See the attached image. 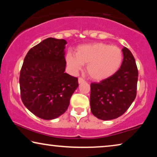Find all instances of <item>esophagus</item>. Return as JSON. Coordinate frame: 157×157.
<instances>
[{
	"label": "esophagus",
	"mask_w": 157,
	"mask_h": 157,
	"mask_svg": "<svg viewBox=\"0 0 157 157\" xmlns=\"http://www.w3.org/2000/svg\"><path fill=\"white\" fill-rule=\"evenodd\" d=\"M78 83H83V82H85V80L83 78H81V77H79L78 78Z\"/></svg>",
	"instance_id": "34e87169"
}]
</instances>
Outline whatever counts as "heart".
Instances as JSON below:
<instances>
[{
  "label": "heart",
  "mask_w": 157,
  "mask_h": 157,
  "mask_svg": "<svg viewBox=\"0 0 157 157\" xmlns=\"http://www.w3.org/2000/svg\"><path fill=\"white\" fill-rule=\"evenodd\" d=\"M66 63L73 72H77L87 64L86 71L92 79L101 81L112 76L123 62V53L119 47L103 43L79 46L76 54L66 55Z\"/></svg>",
  "instance_id": "heart-1"
}]
</instances>
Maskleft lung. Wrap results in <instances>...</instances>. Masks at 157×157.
Listing matches in <instances>:
<instances>
[{"mask_svg": "<svg viewBox=\"0 0 157 157\" xmlns=\"http://www.w3.org/2000/svg\"><path fill=\"white\" fill-rule=\"evenodd\" d=\"M123 62L112 76L91 83L90 106L91 113L101 120L121 117L134 101L136 96L138 69L134 56L124 47Z\"/></svg>", "mask_w": 157, "mask_h": 157, "instance_id": "8db88e82", "label": "left lung"}]
</instances>
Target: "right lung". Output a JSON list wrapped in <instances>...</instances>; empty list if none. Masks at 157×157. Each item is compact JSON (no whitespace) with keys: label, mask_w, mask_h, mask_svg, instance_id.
Returning a JSON list of instances; mask_svg holds the SVG:
<instances>
[{"label":"right lung","mask_w":157,"mask_h":157,"mask_svg":"<svg viewBox=\"0 0 157 157\" xmlns=\"http://www.w3.org/2000/svg\"><path fill=\"white\" fill-rule=\"evenodd\" d=\"M64 39L48 38L30 49L20 72L21 100L36 117L56 119L65 113L78 86V78L65 73Z\"/></svg>","instance_id":"obj_1"}]
</instances>
